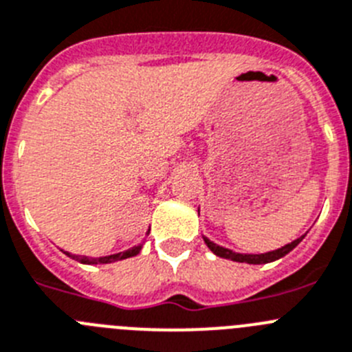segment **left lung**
<instances>
[{
  "label": "left lung",
  "instance_id": "left-lung-1",
  "mask_svg": "<svg viewBox=\"0 0 352 352\" xmlns=\"http://www.w3.org/2000/svg\"><path fill=\"white\" fill-rule=\"evenodd\" d=\"M204 240H205V243L208 245V249H210L215 256H219V258L231 259V261H239V263H249V265H263V263L275 261V259H280L283 256H286L287 252L293 251L294 247L302 242L303 236L296 239L294 242L287 243V245L280 247V249H277V251L265 252V254H240V252H233V251H230V249H226V247H221V245H217V243L210 242V240L205 239V236H204Z\"/></svg>",
  "mask_w": 352,
  "mask_h": 352
}]
</instances>
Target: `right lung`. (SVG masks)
I'll return each instance as SVG.
<instances>
[{
	"label": "right lung",
	"mask_w": 352,
	"mask_h": 352,
	"mask_svg": "<svg viewBox=\"0 0 352 352\" xmlns=\"http://www.w3.org/2000/svg\"><path fill=\"white\" fill-rule=\"evenodd\" d=\"M142 251V243L140 245H135L131 247V249H128V251L124 252H117V254H110V256H101V258H87V256H72L69 252H66V254L69 256V258L77 259V261L80 263H85V265H105V263H113V261H121V259H126V258H131V256H137L138 252Z\"/></svg>",
	"instance_id": "add662e5"
}]
</instances>
